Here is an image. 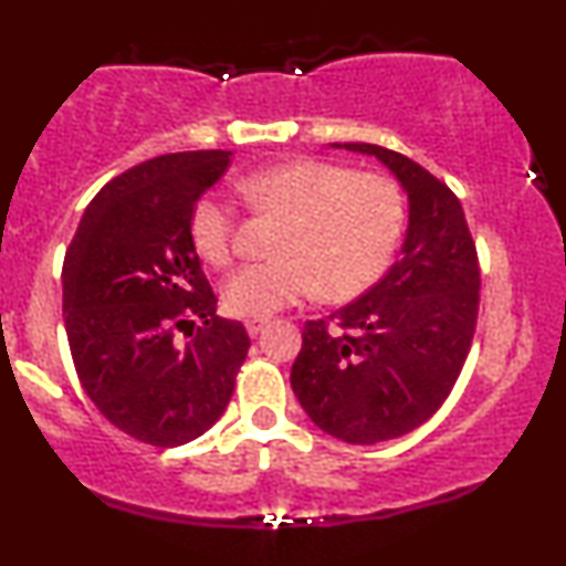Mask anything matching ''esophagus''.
<instances>
[{
    "mask_svg": "<svg viewBox=\"0 0 566 566\" xmlns=\"http://www.w3.org/2000/svg\"><path fill=\"white\" fill-rule=\"evenodd\" d=\"M265 324H269V319H247V322H244V327H247V333H250L252 337H255V335L261 333V329L265 327Z\"/></svg>",
    "mask_w": 566,
    "mask_h": 566,
    "instance_id": "34e87169",
    "label": "esophagus"
}]
</instances>
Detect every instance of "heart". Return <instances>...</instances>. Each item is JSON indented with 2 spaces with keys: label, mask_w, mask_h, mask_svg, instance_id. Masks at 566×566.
I'll list each match as a JSON object with an SVG mask.
<instances>
[{
  "label": "heart",
  "mask_w": 566,
  "mask_h": 566,
  "mask_svg": "<svg viewBox=\"0 0 566 566\" xmlns=\"http://www.w3.org/2000/svg\"><path fill=\"white\" fill-rule=\"evenodd\" d=\"M255 210L284 218L265 263H244L223 282V303L237 316H269L322 290L343 303L373 287L391 265L407 223V201L386 175L356 172L324 159H290L242 180ZM233 207L201 197L188 231L199 258L226 265L233 252Z\"/></svg>",
  "instance_id": "obj_1"
}]
</instances>
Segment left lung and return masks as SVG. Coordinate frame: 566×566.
<instances>
[{
	"mask_svg": "<svg viewBox=\"0 0 566 566\" xmlns=\"http://www.w3.org/2000/svg\"><path fill=\"white\" fill-rule=\"evenodd\" d=\"M337 146V143H335ZM409 199L401 258L329 319L305 322L290 382L308 418L348 444H378L423 426L450 396L479 316L476 244L450 186L373 143Z\"/></svg>",
	"mask_w": 566,
	"mask_h": 566,
	"instance_id": "1",
	"label": "left lung"
}]
</instances>
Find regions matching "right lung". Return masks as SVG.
Here are the masks:
<instances>
[{"label":"right lung","mask_w":566,"mask_h":566,"mask_svg":"<svg viewBox=\"0 0 566 566\" xmlns=\"http://www.w3.org/2000/svg\"><path fill=\"white\" fill-rule=\"evenodd\" d=\"M229 157L165 154L116 175L87 205L63 261V322L82 388L108 423L154 447L186 444L218 423L250 348L242 322L216 316L188 231ZM178 332L192 340L180 344Z\"/></svg>","instance_id":"add662e5"}]
</instances>
